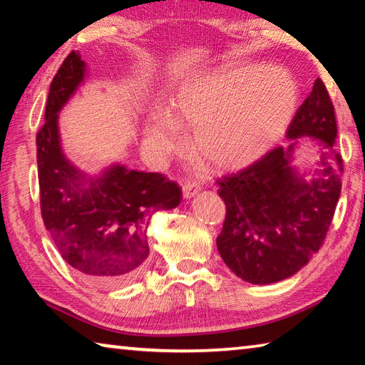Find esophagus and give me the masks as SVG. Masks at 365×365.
Segmentation results:
<instances>
[{
    "instance_id": "34e87169",
    "label": "esophagus",
    "mask_w": 365,
    "mask_h": 365,
    "mask_svg": "<svg viewBox=\"0 0 365 365\" xmlns=\"http://www.w3.org/2000/svg\"><path fill=\"white\" fill-rule=\"evenodd\" d=\"M200 190H201L200 183H196V182H187V183H183V187H182L183 197H185V200H190V197H193Z\"/></svg>"
}]
</instances>
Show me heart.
<instances>
[{
    "label": "heart",
    "instance_id": "heart-1",
    "mask_svg": "<svg viewBox=\"0 0 365 365\" xmlns=\"http://www.w3.org/2000/svg\"><path fill=\"white\" fill-rule=\"evenodd\" d=\"M299 90L282 67L224 66L188 80L146 125V145L156 153L174 148L177 123L195 128L196 156L215 170L257 163L292 123Z\"/></svg>",
    "mask_w": 365,
    "mask_h": 365
}]
</instances>
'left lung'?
<instances>
[{
    "instance_id": "left-lung-1",
    "label": "left lung",
    "mask_w": 365,
    "mask_h": 365,
    "mask_svg": "<svg viewBox=\"0 0 365 365\" xmlns=\"http://www.w3.org/2000/svg\"><path fill=\"white\" fill-rule=\"evenodd\" d=\"M301 136L323 146L314 173H299L292 164ZM287 138L293 140L287 148H275L250 168L217 180L227 206L217 250L235 275L255 285L285 280L304 267L324 245L335 214L343 159L333 148L335 109L320 78L293 117Z\"/></svg>"
}]
</instances>
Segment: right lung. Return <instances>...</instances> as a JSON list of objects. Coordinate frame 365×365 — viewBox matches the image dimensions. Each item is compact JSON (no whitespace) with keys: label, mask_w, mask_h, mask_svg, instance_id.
<instances>
[{"label":"right lung","mask_w":365,"mask_h":365,"mask_svg":"<svg viewBox=\"0 0 365 365\" xmlns=\"http://www.w3.org/2000/svg\"><path fill=\"white\" fill-rule=\"evenodd\" d=\"M86 63L72 51L54 76L36 133L41 217L64 261L101 288L132 282L150 255L148 227L154 212L182 201V190L163 174L113 164L88 175L66 158L59 113L85 82Z\"/></svg>","instance_id":"obj_1"}]
</instances>
